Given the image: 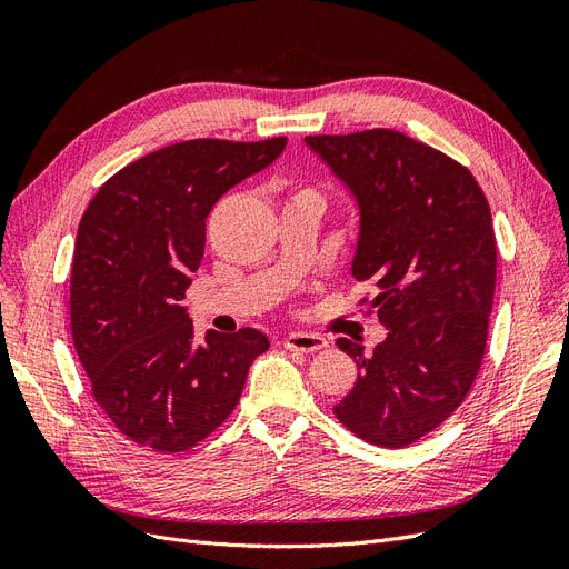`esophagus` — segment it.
Here are the masks:
<instances>
[{
    "label": "esophagus",
    "mask_w": 569,
    "mask_h": 569,
    "mask_svg": "<svg viewBox=\"0 0 569 569\" xmlns=\"http://www.w3.org/2000/svg\"><path fill=\"white\" fill-rule=\"evenodd\" d=\"M284 347L289 351H299V353H313L327 347V339L313 332H291L284 337Z\"/></svg>",
    "instance_id": "obj_1"
}]
</instances>
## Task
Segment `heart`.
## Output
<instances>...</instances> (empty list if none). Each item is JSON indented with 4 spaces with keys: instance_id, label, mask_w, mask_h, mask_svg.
I'll list each match as a JSON object with an SVG mask.
<instances>
[{
    "instance_id": "b5f03b06",
    "label": "heart",
    "mask_w": 569,
    "mask_h": 569,
    "mask_svg": "<svg viewBox=\"0 0 569 569\" xmlns=\"http://www.w3.org/2000/svg\"><path fill=\"white\" fill-rule=\"evenodd\" d=\"M297 197H318V194L311 192V189H299V192L295 194V199H297Z\"/></svg>"
}]
</instances>
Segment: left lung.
<instances>
[{
	"instance_id": "left-lung-1",
	"label": "left lung",
	"mask_w": 569,
	"mask_h": 569,
	"mask_svg": "<svg viewBox=\"0 0 569 569\" xmlns=\"http://www.w3.org/2000/svg\"><path fill=\"white\" fill-rule=\"evenodd\" d=\"M306 144L349 187L360 211L351 274L387 327L335 406L368 443L401 449L437 429L468 396L487 349L496 237L485 192L446 153L396 130L313 134Z\"/></svg>"
}]
</instances>
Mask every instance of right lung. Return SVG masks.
<instances>
[{
  "instance_id": "right-lung-1",
  "label": "right lung",
  "mask_w": 569,
  "mask_h": 569,
  "mask_svg": "<svg viewBox=\"0 0 569 569\" xmlns=\"http://www.w3.org/2000/svg\"><path fill=\"white\" fill-rule=\"evenodd\" d=\"M284 147L287 137L170 144L120 168L84 211L71 270L73 343L94 401L134 443L192 449L226 422L270 347L253 327L197 341L180 301L216 201Z\"/></svg>"
}]
</instances>
